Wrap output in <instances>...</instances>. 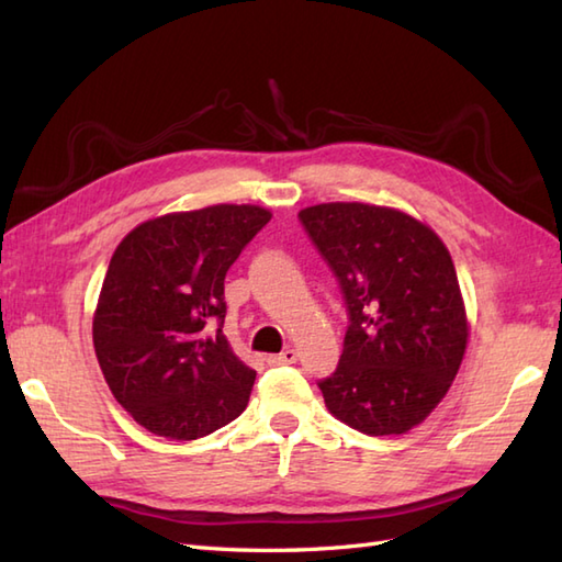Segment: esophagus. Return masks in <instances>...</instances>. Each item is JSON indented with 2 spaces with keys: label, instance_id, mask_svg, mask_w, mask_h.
<instances>
[{
  "label": "esophagus",
  "instance_id": "esophagus-1",
  "mask_svg": "<svg viewBox=\"0 0 562 562\" xmlns=\"http://www.w3.org/2000/svg\"><path fill=\"white\" fill-rule=\"evenodd\" d=\"M296 362V352L294 350H284L280 355H268V364L270 367H282V364H294Z\"/></svg>",
  "mask_w": 562,
  "mask_h": 562
}]
</instances>
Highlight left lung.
I'll return each mask as SVG.
<instances>
[{"label": "left lung", "mask_w": 562, "mask_h": 562, "mask_svg": "<svg viewBox=\"0 0 562 562\" xmlns=\"http://www.w3.org/2000/svg\"><path fill=\"white\" fill-rule=\"evenodd\" d=\"M300 217L350 314L336 374L318 384L326 408L357 432L405 435L447 396L471 336L449 248L396 207L321 202Z\"/></svg>", "instance_id": "8db88e82"}]
</instances>
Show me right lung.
Masks as SVG:
<instances>
[{"label":"right lung","mask_w":562,"mask_h":562,"mask_svg":"<svg viewBox=\"0 0 562 562\" xmlns=\"http://www.w3.org/2000/svg\"><path fill=\"white\" fill-rule=\"evenodd\" d=\"M272 217L210 205L137 224L111 258L93 350L115 401L151 435L198 439L244 413L256 372L222 328L224 274Z\"/></svg>","instance_id":"1"}]
</instances>
